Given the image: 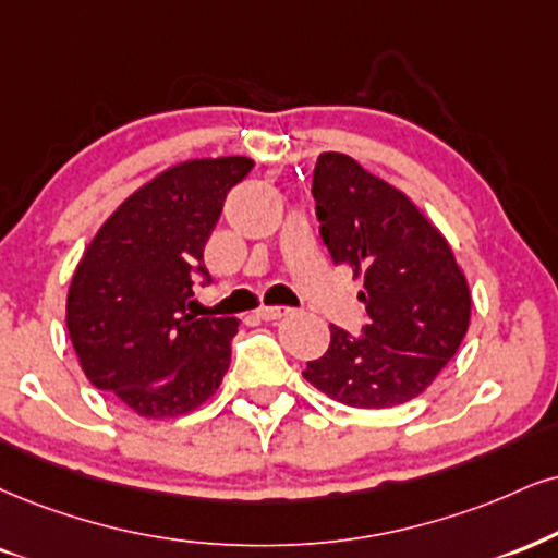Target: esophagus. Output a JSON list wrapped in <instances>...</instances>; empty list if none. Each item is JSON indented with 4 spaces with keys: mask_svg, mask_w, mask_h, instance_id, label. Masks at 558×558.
I'll return each instance as SVG.
<instances>
[{
    "mask_svg": "<svg viewBox=\"0 0 558 558\" xmlns=\"http://www.w3.org/2000/svg\"><path fill=\"white\" fill-rule=\"evenodd\" d=\"M256 315L260 320H279L284 315H290V307H281V305H260Z\"/></svg>",
    "mask_w": 558,
    "mask_h": 558,
    "instance_id": "obj_1",
    "label": "esophagus"
}]
</instances>
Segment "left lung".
I'll return each instance as SVG.
<instances>
[{
    "label": "left lung",
    "mask_w": 558,
    "mask_h": 558,
    "mask_svg": "<svg viewBox=\"0 0 558 558\" xmlns=\"http://www.w3.org/2000/svg\"><path fill=\"white\" fill-rule=\"evenodd\" d=\"M315 215L333 264L364 277L362 336L331 326L305 380L354 409H390L429 388L469 331L471 292L452 247L403 191L341 153L313 173Z\"/></svg>",
    "instance_id": "obj_1"
}]
</instances>
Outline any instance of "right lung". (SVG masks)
Masks as SVG:
<instances>
[{
    "label": "right lung",
    "mask_w": 558,
    "mask_h": 558,
    "mask_svg": "<svg viewBox=\"0 0 558 558\" xmlns=\"http://www.w3.org/2000/svg\"><path fill=\"white\" fill-rule=\"evenodd\" d=\"M251 157L189 160L162 170L102 222L74 268L66 331L80 367L134 414L170 418L217 393L238 318L185 313L204 245Z\"/></svg>",
    "instance_id": "right-lung-1"
}]
</instances>
